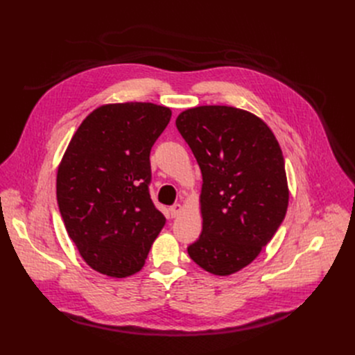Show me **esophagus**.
I'll use <instances>...</instances> for the list:
<instances>
[{
    "mask_svg": "<svg viewBox=\"0 0 355 355\" xmlns=\"http://www.w3.org/2000/svg\"><path fill=\"white\" fill-rule=\"evenodd\" d=\"M168 212H171V216H172V218L178 216V215L182 212V205H180V204H175V205H172L171 208H168Z\"/></svg>",
    "mask_w": 355,
    "mask_h": 355,
    "instance_id": "esophagus-1",
    "label": "esophagus"
}]
</instances>
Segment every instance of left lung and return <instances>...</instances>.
Here are the masks:
<instances>
[{
	"label": "left lung",
	"instance_id": "1",
	"mask_svg": "<svg viewBox=\"0 0 355 355\" xmlns=\"http://www.w3.org/2000/svg\"><path fill=\"white\" fill-rule=\"evenodd\" d=\"M176 127L204 180L202 234L188 254L212 275H232L260 254L288 211L280 146L259 116L234 107L187 110Z\"/></svg>",
	"mask_w": 355,
	"mask_h": 355
}]
</instances>
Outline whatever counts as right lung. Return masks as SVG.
I'll list each match as a JSON object with an SVG mask.
<instances>
[{
    "mask_svg": "<svg viewBox=\"0 0 355 355\" xmlns=\"http://www.w3.org/2000/svg\"><path fill=\"white\" fill-rule=\"evenodd\" d=\"M172 111L150 103L99 107L58 171V205L79 254L111 277L137 273L166 224L150 198V151Z\"/></svg>",
    "mask_w": 355,
    "mask_h": 355,
    "instance_id": "right-lung-1",
    "label": "right lung"
}]
</instances>
